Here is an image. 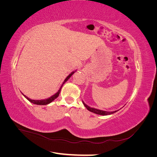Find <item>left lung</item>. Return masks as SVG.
Returning a JSON list of instances; mask_svg holds the SVG:
<instances>
[{"instance_id": "obj_1", "label": "left lung", "mask_w": 157, "mask_h": 157, "mask_svg": "<svg viewBox=\"0 0 157 157\" xmlns=\"http://www.w3.org/2000/svg\"><path fill=\"white\" fill-rule=\"evenodd\" d=\"M84 105L86 107V108L88 109V111H91L94 113H96L98 114V115H111V114H113L116 113L118 111H112V112H108V111H101V110H99V109H94V108H91L89 106H88L87 105H86L84 102H83Z\"/></svg>"}]
</instances>
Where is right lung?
<instances>
[{"instance_id": "right-lung-1", "label": "right lung", "mask_w": 157, "mask_h": 157, "mask_svg": "<svg viewBox=\"0 0 157 157\" xmlns=\"http://www.w3.org/2000/svg\"><path fill=\"white\" fill-rule=\"evenodd\" d=\"M75 72H73L72 73H71L69 76H67V78H65V80H64V82H63V84L67 81V80L71 77V76H72V75ZM63 84L61 85V88H59V90H58V92H57L56 94H55L54 96H51L50 98H48V99H44V100H33V99H29V98H27L26 96H25V95H23V96H25V98H26L28 100H29L30 102H31V103H34V104H36V105H47V104H48V103H51L52 101H53L54 99H56V98H57L58 97V96H59V93H60V91H61V87H62V86H63Z\"/></svg>"}]
</instances>
